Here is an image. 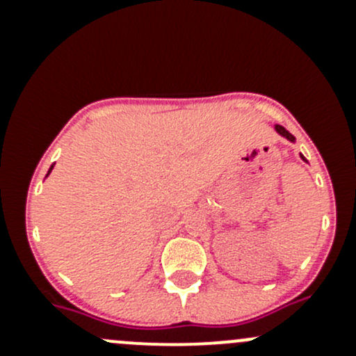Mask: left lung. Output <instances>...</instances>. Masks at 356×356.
<instances>
[{"label": "left lung", "instance_id": "obj_1", "mask_svg": "<svg viewBox=\"0 0 356 356\" xmlns=\"http://www.w3.org/2000/svg\"><path fill=\"white\" fill-rule=\"evenodd\" d=\"M275 129H277V132H279V134H282V136H284V138H288V139H289V141H294L293 134H289V132H288V131H286V129H284V127H282V125H275Z\"/></svg>", "mask_w": 356, "mask_h": 356}]
</instances>
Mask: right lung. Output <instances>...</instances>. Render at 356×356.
<instances>
[{
    "instance_id": "obj_1",
    "label": "right lung",
    "mask_w": 356,
    "mask_h": 356,
    "mask_svg": "<svg viewBox=\"0 0 356 356\" xmlns=\"http://www.w3.org/2000/svg\"><path fill=\"white\" fill-rule=\"evenodd\" d=\"M49 172H51V168H49ZM49 172H48V174H49Z\"/></svg>"
}]
</instances>
